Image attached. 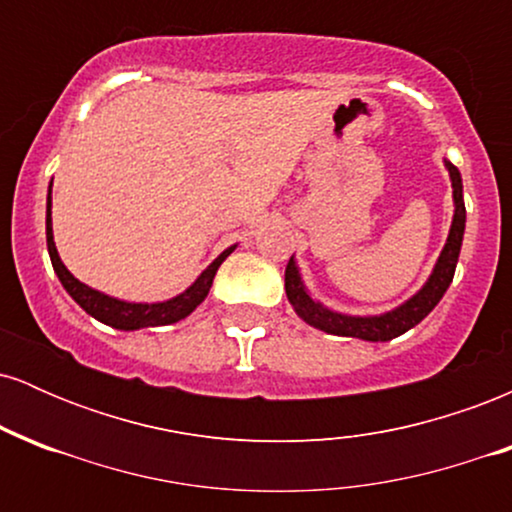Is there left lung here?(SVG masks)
<instances>
[{
    "instance_id": "1",
    "label": "left lung",
    "mask_w": 512,
    "mask_h": 512,
    "mask_svg": "<svg viewBox=\"0 0 512 512\" xmlns=\"http://www.w3.org/2000/svg\"><path fill=\"white\" fill-rule=\"evenodd\" d=\"M450 170L452 180V197H455V219H452V228L448 243H445L443 252H440L436 269H433L431 279L426 281V286L416 293L414 298H409L407 303L399 305L392 313L378 315V317H351V315H339L332 310L322 308L320 303H315L313 298L305 291L301 274H298L296 262L293 257L286 264V296L293 305L298 315L303 317L308 325L317 327V330L327 334H339V337H358L366 339V342H390V339L399 337L414 325H419L424 317L436 308L443 293L448 291L452 276H455L457 257H460L462 248V236H464V202H462V178L460 170L452 163H445Z\"/></svg>"
}]
</instances>
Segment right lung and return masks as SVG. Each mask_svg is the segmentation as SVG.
<instances>
[{"mask_svg":"<svg viewBox=\"0 0 512 512\" xmlns=\"http://www.w3.org/2000/svg\"><path fill=\"white\" fill-rule=\"evenodd\" d=\"M50 195H48V219H45V226H48V252H50V260L52 267H55L57 276H60L62 286L67 289L69 296L74 298L81 308L86 310L88 315H93L96 320L105 322V325L115 327V330H139V327H156V325H170V322H178L182 317H187L192 310L197 308L199 303L207 298V293L211 289V281H214L216 269L221 267V262L231 255L233 248L223 250L214 262L204 269L202 274L197 276L195 284L190 286L185 293L180 296L170 298L166 303H125V301H117V298L105 296V293L96 291V289H88L86 284H81L79 279H74L69 274V269L64 267L60 255H57L55 248V240H52V219H50Z\"/></svg>","mask_w":512,"mask_h":512,"instance_id":"1","label":"right lung"}]
</instances>
